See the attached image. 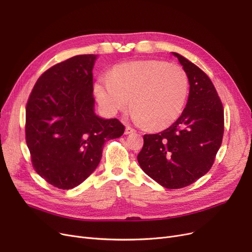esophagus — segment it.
I'll return each instance as SVG.
<instances>
[{
    "label": "esophagus",
    "instance_id": "34e87169",
    "mask_svg": "<svg viewBox=\"0 0 252 252\" xmlns=\"http://www.w3.org/2000/svg\"><path fill=\"white\" fill-rule=\"evenodd\" d=\"M136 130L134 129V128H132V127H129V126H126V130H125V134L126 135H129V134H133V133H135Z\"/></svg>",
    "mask_w": 252,
    "mask_h": 252
}]
</instances>
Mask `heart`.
Returning <instances> with one entry per match:
<instances>
[{
    "instance_id": "b5f03b06",
    "label": "heart",
    "mask_w": 252,
    "mask_h": 252,
    "mask_svg": "<svg viewBox=\"0 0 252 252\" xmlns=\"http://www.w3.org/2000/svg\"><path fill=\"white\" fill-rule=\"evenodd\" d=\"M189 87L188 73L181 65L144 60L116 65L110 75L97 80L94 93L108 113L125 111L132 103L137 125L162 129L181 115Z\"/></svg>"
}]
</instances>
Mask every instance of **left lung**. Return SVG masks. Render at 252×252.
<instances>
[{
    "instance_id": "left-lung-1",
    "label": "left lung",
    "mask_w": 252,
    "mask_h": 252,
    "mask_svg": "<svg viewBox=\"0 0 252 252\" xmlns=\"http://www.w3.org/2000/svg\"><path fill=\"white\" fill-rule=\"evenodd\" d=\"M188 73L189 94L180 117L158 134L144 135L138 162L161 187L182 189L211 169L224 132L223 106L215 87L198 65L173 52Z\"/></svg>"
}]
</instances>
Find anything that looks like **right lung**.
Returning <instances> with one entry per match:
<instances>
[{
    "label": "right lung",
    "mask_w": 252,
    "mask_h": 252,
    "mask_svg": "<svg viewBox=\"0 0 252 252\" xmlns=\"http://www.w3.org/2000/svg\"><path fill=\"white\" fill-rule=\"evenodd\" d=\"M95 54L52 65L32 87L26 108V141L32 165L54 188L82 183L102 158L104 144L125 133L117 118L94 112Z\"/></svg>",
    "instance_id": "obj_1"
}]
</instances>
